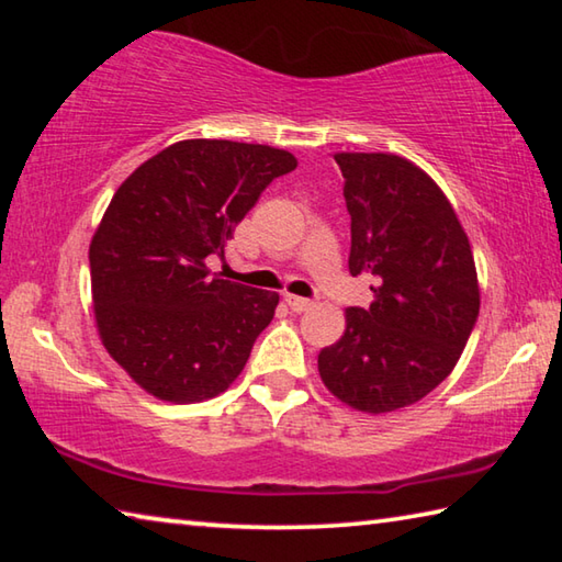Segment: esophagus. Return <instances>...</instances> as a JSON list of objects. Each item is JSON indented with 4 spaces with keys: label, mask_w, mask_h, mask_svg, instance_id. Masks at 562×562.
<instances>
[{
    "label": "esophagus",
    "mask_w": 562,
    "mask_h": 562,
    "mask_svg": "<svg viewBox=\"0 0 562 562\" xmlns=\"http://www.w3.org/2000/svg\"><path fill=\"white\" fill-rule=\"evenodd\" d=\"M284 302H288V307L292 312H307L315 307V302L312 300H304V297H297V294H284Z\"/></svg>",
    "instance_id": "34e87169"
}]
</instances>
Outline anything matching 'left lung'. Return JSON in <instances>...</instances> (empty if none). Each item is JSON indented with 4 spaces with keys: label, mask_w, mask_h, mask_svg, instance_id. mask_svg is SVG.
<instances>
[{
    "label": "left lung",
    "mask_w": 562,
    "mask_h": 562,
    "mask_svg": "<svg viewBox=\"0 0 562 562\" xmlns=\"http://www.w3.org/2000/svg\"><path fill=\"white\" fill-rule=\"evenodd\" d=\"M351 215L349 272L374 280V302L317 357L319 376L357 412L416 404L453 372L479 319L473 252L449 198L392 154H337Z\"/></svg>",
    "instance_id": "obj_1"
}]
</instances>
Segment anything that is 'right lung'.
<instances>
[{
	"instance_id": "obj_1",
	"label": "right lung",
	"mask_w": 562,
	"mask_h": 562,
	"mask_svg": "<svg viewBox=\"0 0 562 562\" xmlns=\"http://www.w3.org/2000/svg\"><path fill=\"white\" fill-rule=\"evenodd\" d=\"M294 168L280 148L178 140L111 198L89 247L93 312L103 347L148 394L203 402L243 372L280 294L211 278L205 260Z\"/></svg>"
}]
</instances>
